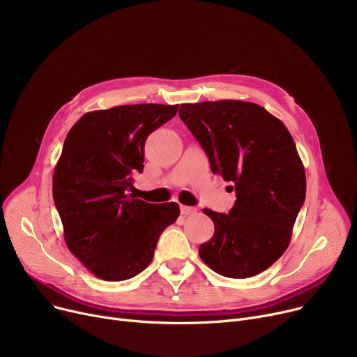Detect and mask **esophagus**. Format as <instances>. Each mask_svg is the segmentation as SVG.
Returning a JSON list of instances; mask_svg holds the SVG:
<instances>
[{"mask_svg":"<svg viewBox=\"0 0 357 357\" xmlns=\"http://www.w3.org/2000/svg\"><path fill=\"white\" fill-rule=\"evenodd\" d=\"M197 213V208L194 207H186V205H181V214L182 215H192Z\"/></svg>","mask_w":357,"mask_h":357,"instance_id":"obj_1","label":"esophagus"}]
</instances>
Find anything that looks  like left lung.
<instances>
[{"mask_svg": "<svg viewBox=\"0 0 357 357\" xmlns=\"http://www.w3.org/2000/svg\"><path fill=\"white\" fill-rule=\"evenodd\" d=\"M179 117L237 197L229 214L204 208L215 229L199 257L222 276L259 275L288 249L305 201V171L291 133L264 107L238 100L181 104Z\"/></svg>", "mask_w": 357, "mask_h": 357, "instance_id": "8db88e82", "label": "left lung"}]
</instances>
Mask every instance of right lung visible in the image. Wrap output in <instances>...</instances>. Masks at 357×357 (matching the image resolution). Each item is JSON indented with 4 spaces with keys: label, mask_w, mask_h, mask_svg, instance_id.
I'll use <instances>...</instances> for the list:
<instances>
[{
    "label": "right lung",
    "mask_w": 357,
    "mask_h": 357,
    "mask_svg": "<svg viewBox=\"0 0 357 357\" xmlns=\"http://www.w3.org/2000/svg\"><path fill=\"white\" fill-rule=\"evenodd\" d=\"M178 105L97 109L72 126L53 172V201L68 249L100 279L126 280L153 259L162 231L179 217L176 202L149 204L133 192L147 136Z\"/></svg>",
    "instance_id": "add662e5"
}]
</instances>
